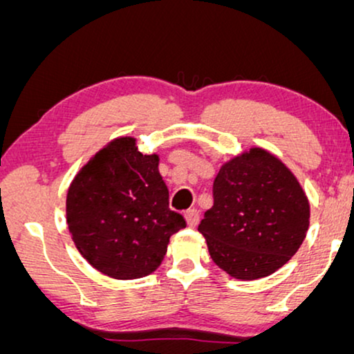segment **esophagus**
I'll return each instance as SVG.
<instances>
[{
    "instance_id": "esophagus-1",
    "label": "esophagus",
    "mask_w": 354,
    "mask_h": 354,
    "mask_svg": "<svg viewBox=\"0 0 354 354\" xmlns=\"http://www.w3.org/2000/svg\"><path fill=\"white\" fill-rule=\"evenodd\" d=\"M185 221L190 227H196L198 222H200V212L196 209H188L185 212Z\"/></svg>"
}]
</instances>
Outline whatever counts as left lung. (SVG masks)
Wrapping results in <instances>:
<instances>
[{
    "label": "left lung",
    "mask_w": 354,
    "mask_h": 354,
    "mask_svg": "<svg viewBox=\"0 0 354 354\" xmlns=\"http://www.w3.org/2000/svg\"><path fill=\"white\" fill-rule=\"evenodd\" d=\"M214 205L198 225L222 270L240 280L268 277L297 253L309 227V201L297 177L263 148L221 167Z\"/></svg>",
    "instance_id": "obj_1"
}]
</instances>
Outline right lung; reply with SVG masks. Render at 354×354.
<instances>
[{
  "label": "right lung",
  "mask_w": 354,
  "mask_h": 354,
  "mask_svg": "<svg viewBox=\"0 0 354 354\" xmlns=\"http://www.w3.org/2000/svg\"><path fill=\"white\" fill-rule=\"evenodd\" d=\"M158 154H142L135 138L100 149L72 180L67 225L80 254L101 274L119 280L154 272L169 239L187 227L169 207Z\"/></svg>",
  "instance_id": "add662e5"
}]
</instances>
